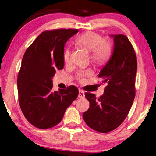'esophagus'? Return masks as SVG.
I'll return each instance as SVG.
<instances>
[{"instance_id":"obj_1","label":"esophagus","mask_w":156,"mask_h":156,"mask_svg":"<svg viewBox=\"0 0 156 156\" xmlns=\"http://www.w3.org/2000/svg\"><path fill=\"white\" fill-rule=\"evenodd\" d=\"M79 98H84L85 96V94H84V92H83V91H82V90H80L79 91Z\"/></svg>"}]
</instances>
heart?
<instances>
[{"instance_id": "obj_1", "label": "heart", "mask_w": 156, "mask_h": 156, "mask_svg": "<svg viewBox=\"0 0 156 156\" xmlns=\"http://www.w3.org/2000/svg\"><path fill=\"white\" fill-rule=\"evenodd\" d=\"M76 44L85 47L91 51V59L97 64H101L109 59L112 53V45L108 39H102L101 36L93 31H87L79 35L75 39ZM71 51L66 48L63 53V58L65 63L70 62ZM90 72H80L78 78L83 80L84 76L90 74Z\"/></svg>"}]
</instances>
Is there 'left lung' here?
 <instances>
[{"label": "left lung", "instance_id": "left-lung-1", "mask_svg": "<svg viewBox=\"0 0 156 156\" xmlns=\"http://www.w3.org/2000/svg\"><path fill=\"white\" fill-rule=\"evenodd\" d=\"M110 37L113 39V51L98 75L107 87L98 98L94 94L85 93L90 105L83 113L87 125L102 133L115 129L127 116L135 97L137 70L136 54L128 38L122 34Z\"/></svg>", "mask_w": 156, "mask_h": 156}]
</instances>
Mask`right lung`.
<instances>
[{
    "mask_svg": "<svg viewBox=\"0 0 156 156\" xmlns=\"http://www.w3.org/2000/svg\"><path fill=\"white\" fill-rule=\"evenodd\" d=\"M77 32V29L45 31L24 53L17 77L19 103L24 117L36 127L57 125L77 98L74 86L52 91L56 70L64 67L65 43Z\"/></svg>",
    "mask_w": 156,
    "mask_h": 156,
    "instance_id": "add662e5",
    "label": "right lung"
}]
</instances>
